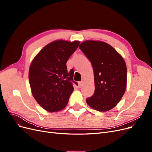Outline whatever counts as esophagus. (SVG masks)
Returning <instances> with one entry per match:
<instances>
[{
	"instance_id": "34e87169",
	"label": "esophagus",
	"mask_w": 152,
	"mask_h": 152,
	"mask_svg": "<svg viewBox=\"0 0 152 152\" xmlns=\"http://www.w3.org/2000/svg\"><path fill=\"white\" fill-rule=\"evenodd\" d=\"M78 84H79V85H78V87H79V88H80V87L82 86V84H83V82H82V81L79 82H78Z\"/></svg>"
}]
</instances>
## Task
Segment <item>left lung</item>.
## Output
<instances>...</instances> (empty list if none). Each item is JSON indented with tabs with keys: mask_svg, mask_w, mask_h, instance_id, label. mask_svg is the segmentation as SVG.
Returning <instances> with one entry per match:
<instances>
[{
	"mask_svg": "<svg viewBox=\"0 0 152 152\" xmlns=\"http://www.w3.org/2000/svg\"><path fill=\"white\" fill-rule=\"evenodd\" d=\"M79 48L93 68L95 91L86 99L90 107L107 112L120 102L127 86V67L121 55L102 41L86 40Z\"/></svg>",
	"mask_w": 152,
	"mask_h": 152,
	"instance_id": "left-lung-1",
	"label": "left lung"
}]
</instances>
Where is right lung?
Segmentation results:
<instances>
[{"label":"right lung","mask_w":152,"mask_h":152,"mask_svg":"<svg viewBox=\"0 0 152 152\" xmlns=\"http://www.w3.org/2000/svg\"><path fill=\"white\" fill-rule=\"evenodd\" d=\"M79 41L55 40L48 44L32 61L28 73L34 98L49 112L65 108L73 91V69L67 70L66 62L75 51Z\"/></svg>","instance_id":"right-lung-1"}]
</instances>
